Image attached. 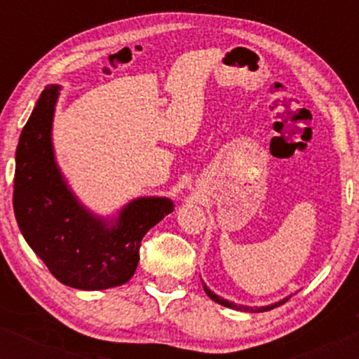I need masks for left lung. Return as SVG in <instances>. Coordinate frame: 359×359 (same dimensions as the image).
I'll list each match as a JSON object with an SVG mask.
<instances>
[{"mask_svg": "<svg viewBox=\"0 0 359 359\" xmlns=\"http://www.w3.org/2000/svg\"><path fill=\"white\" fill-rule=\"evenodd\" d=\"M203 287H204V292H205V294H208V297H209V299H212L214 302L221 304V306H224V307L234 309V311H243V312H266V311H271V309H275V307L282 306V304H285L287 300L290 299V295H288V297L282 299V300H278V302H275V304H270V306H263V307H250V306H241V304H234V302H231V300H226V299L219 297V295L214 294V292L211 290V288H209L208 285H205L204 282H203Z\"/></svg>", "mask_w": 359, "mask_h": 359, "instance_id": "1", "label": "left lung"}]
</instances>
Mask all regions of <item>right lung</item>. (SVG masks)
Wrapping results in <instances>:
<instances>
[{
    "mask_svg": "<svg viewBox=\"0 0 359 359\" xmlns=\"http://www.w3.org/2000/svg\"><path fill=\"white\" fill-rule=\"evenodd\" d=\"M60 86L36 101L16 148L13 209L25 241L50 273L79 290H106L133 277L143 236L174 211L168 197H138L102 217L77 199L55 162L52 123Z\"/></svg>",
    "mask_w": 359,
    "mask_h": 359,
    "instance_id": "add662e5",
    "label": "right lung"
}]
</instances>
